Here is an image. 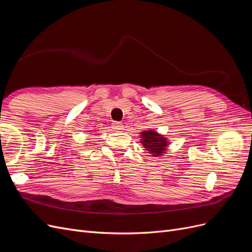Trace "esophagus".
Wrapping results in <instances>:
<instances>
[{
    "mask_svg": "<svg viewBox=\"0 0 252 252\" xmlns=\"http://www.w3.org/2000/svg\"><path fill=\"white\" fill-rule=\"evenodd\" d=\"M112 128H114L116 131H121V130L124 129V126L121 122H114L112 123Z\"/></svg>",
    "mask_w": 252,
    "mask_h": 252,
    "instance_id": "obj_1",
    "label": "esophagus"
}]
</instances>
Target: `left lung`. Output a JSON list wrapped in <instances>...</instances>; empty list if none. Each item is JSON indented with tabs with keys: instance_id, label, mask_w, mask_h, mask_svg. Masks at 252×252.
I'll list each match as a JSON object with an SVG mask.
<instances>
[{
	"instance_id": "1",
	"label": "left lung",
	"mask_w": 252,
	"mask_h": 252,
	"mask_svg": "<svg viewBox=\"0 0 252 252\" xmlns=\"http://www.w3.org/2000/svg\"><path fill=\"white\" fill-rule=\"evenodd\" d=\"M142 143L144 148H146L147 151H150L153 156H158L164 153L168 145L166 137L151 130L142 132Z\"/></svg>"
}]
</instances>
